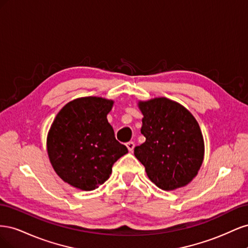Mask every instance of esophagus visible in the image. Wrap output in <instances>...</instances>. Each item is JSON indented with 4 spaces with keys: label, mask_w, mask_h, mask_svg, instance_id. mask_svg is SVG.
<instances>
[{
    "label": "esophagus",
    "mask_w": 248,
    "mask_h": 248,
    "mask_svg": "<svg viewBox=\"0 0 248 248\" xmlns=\"http://www.w3.org/2000/svg\"><path fill=\"white\" fill-rule=\"evenodd\" d=\"M134 146H136V145H134V142H133V141H128V142H126V147L128 148V150H129L130 152H132V151H133Z\"/></svg>",
    "instance_id": "34e87169"
}]
</instances>
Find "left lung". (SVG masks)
<instances>
[{
    "label": "left lung",
    "mask_w": 248,
    "mask_h": 248,
    "mask_svg": "<svg viewBox=\"0 0 248 248\" xmlns=\"http://www.w3.org/2000/svg\"><path fill=\"white\" fill-rule=\"evenodd\" d=\"M144 118L140 132L146 141L134 155L149 179L163 190L188 184L204 159L199 123L181 104L164 97L139 103Z\"/></svg>",
    "instance_id": "obj_1"
}]
</instances>
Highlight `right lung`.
Wrapping results in <instances>:
<instances>
[{
  "instance_id": "add662e5",
  "label": "right lung",
  "mask_w": 248,
  "mask_h": 248,
  "mask_svg": "<svg viewBox=\"0 0 248 248\" xmlns=\"http://www.w3.org/2000/svg\"><path fill=\"white\" fill-rule=\"evenodd\" d=\"M114 102L82 97L59 111L47 136V153L59 177L81 190L103 184L120 157L128 152L115 138L107 116Z\"/></svg>"
}]
</instances>
